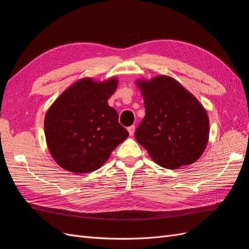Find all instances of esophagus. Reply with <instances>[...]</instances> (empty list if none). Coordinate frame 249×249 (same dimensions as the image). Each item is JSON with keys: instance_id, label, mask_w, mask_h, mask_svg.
<instances>
[{"instance_id": "esophagus-1", "label": "esophagus", "mask_w": 249, "mask_h": 249, "mask_svg": "<svg viewBox=\"0 0 249 249\" xmlns=\"http://www.w3.org/2000/svg\"><path fill=\"white\" fill-rule=\"evenodd\" d=\"M127 131H129L130 136H133L134 133H135V125H131V126L127 127Z\"/></svg>"}]
</instances>
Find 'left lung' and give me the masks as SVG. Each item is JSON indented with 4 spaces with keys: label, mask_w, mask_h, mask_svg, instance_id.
<instances>
[{
    "label": "left lung",
    "mask_w": 249,
    "mask_h": 249,
    "mask_svg": "<svg viewBox=\"0 0 249 249\" xmlns=\"http://www.w3.org/2000/svg\"><path fill=\"white\" fill-rule=\"evenodd\" d=\"M145 116L135 138L160 166L177 169L197 161L209 141V117L196 97L168 76L136 82Z\"/></svg>",
    "instance_id": "8db88e82"
}]
</instances>
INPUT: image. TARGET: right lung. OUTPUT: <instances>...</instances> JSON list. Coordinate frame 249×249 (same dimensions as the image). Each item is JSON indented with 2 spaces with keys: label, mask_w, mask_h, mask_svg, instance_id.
<instances>
[{
  "label": "right lung",
  "mask_w": 249,
  "mask_h": 249,
  "mask_svg": "<svg viewBox=\"0 0 249 249\" xmlns=\"http://www.w3.org/2000/svg\"><path fill=\"white\" fill-rule=\"evenodd\" d=\"M117 85L116 78L104 82L84 78L53 103L44 118V134L59 166L73 173L92 172L129 136L116 110L108 105Z\"/></svg>",
  "instance_id": "1"
}]
</instances>
